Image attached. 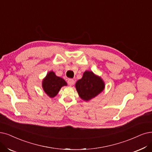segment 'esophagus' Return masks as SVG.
Returning <instances> with one entry per match:
<instances>
[{
    "mask_svg": "<svg viewBox=\"0 0 152 152\" xmlns=\"http://www.w3.org/2000/svg\"><path fill=\"white\" fill-rule=\"evenodd\" d=\"M67 83H68V84L70 86H72L74 84L75 81H74V79H71V78H70V79H69V80H67Z\"/></svg>",
    "mask_w": 152,
    "mask_h": 152,
    "instance_id": "esophagus-1",
    "label": "esophagus"
}]
</instances>
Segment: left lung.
<instances>
[{
  "label": "left lung",
  "mask_w": 152,
  "mask_h": 152,
  "mask_svg": "<svg viewBox=\"0 0 152 152\" xmlns=\"http://www.w3.org/2000/svg\"><path fill=\"white\" fill-rule=\"evenodd\" d=\"M105 82L102 78L95 75L92 71H86L81 79L75 83L78 95L84 101L95 98L105 88Z\"/></svg>",
  "instance_id": "8db88e82"
}]
</instances>
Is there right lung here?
<instances>
[{
  "label": "right lung",
  "mask_w": 152,
  "mask_h": 152,
  "mask_svg": "<svg viewBox=\"0 0 152 152\" xmlns=\"http://www.w3.org/2000/svg\"><path fill=\"white\" fill-rule=\"evenodd\" d=\"M66 86L67 83L63 78L57 76L53 71L48 73L42 83L44 92L50 98L56 96L60 88Z\"/></svg>",
  "instance_id": "right-lung-1"
}]
</instances>
